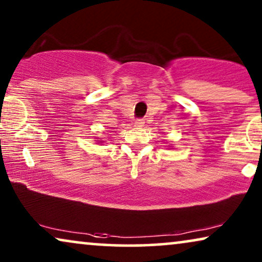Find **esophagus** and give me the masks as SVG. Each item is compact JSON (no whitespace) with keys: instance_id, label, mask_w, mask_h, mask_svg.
Here are the masks:
<instances>
[{"instance_id":"esophagus-1","label":"esophagus","mask_w":262,"mask_h":262,"mask_svg":"<svg viewBox=\"0 0 262 262\" xmlns=\"http://www.w3.org/2000/svg\"><path fill=\"white\" fill-rule=\"evenodd\" d=\"M144 119H143V118H138V119H136L135 120V126H138V127H141V126H143V125H144Z\"/></svg>"}]
</instances>
